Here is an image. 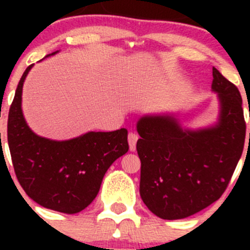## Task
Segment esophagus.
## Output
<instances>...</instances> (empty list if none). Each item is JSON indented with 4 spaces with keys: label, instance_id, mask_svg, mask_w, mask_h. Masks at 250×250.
Here are the masks:
<instances>
[{
    "label": "esophagus",
    "instance_id": "34e87169",
    "mask_svg": "<svg viewBox=\"0 0 250 250\" xmlns=\"http://www.w3.org/2000/svg\"><path fill=\"white\" fill-rule=\"evenodd\" d=\"M138 139H139V137H138V134H135V133H129V134H128V143H129L130 151H135Z\"/></svg>",
    "mask_w": 250,
    "mask_h": 250
}]
</instances>
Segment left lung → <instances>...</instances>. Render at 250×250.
<instances>
[{
  "instance_id": "1",
  "label": "left lung",
  "mask_w": 250,
  "mask_h": 250,
  "mask_svg": "<svg viewBox=\"0 0 250 250\" xmlns=\"http://www.w3.org/2000/svg\"><path fill=\"white\" fill-rule=\"evenodd\" d=\"M211 90L220 105L211 127L184 129L173 115L138 121L140 196L158 218H188L218 201L241 158L246 122L238 88L213 67Z\"/></svg>"
}]
</instances>
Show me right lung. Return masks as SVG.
<instances>
[{
    "label": "right lung",
    "instance_id": "obj_1",
    "mask_svg": "<svg viewBox=\"0 0 250 250\" xmlns=\"http://www.w3.org/2000/svg\"><path fill=\"white\" fill-rule=\"evenodd\" d=\"M32 66L20 78L9 109L7 137L14 172L26 195L40 206L78 213L97 197L110 166L128 151V132H88L62 141L35 134L21 110L22 85Z\"/></svg>",
    "mask_w": 250,
    "mask_h": 250
}]
</instances>
